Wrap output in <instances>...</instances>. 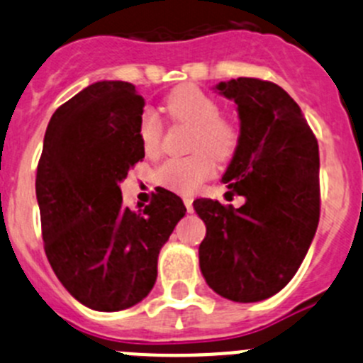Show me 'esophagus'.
Here are the masks:
<instances>
[{"label":"esophagus","instance_id":"34e87169","mask_svg":"<svg viewBox=\"0 0 363 363\" xmlns=\"http://www.w3.org/2000/svg\"><path fill=\"white\" fill-rule=\"evenodd\" d=\"M184 205L188 208V212H193V199L191 196H184Z\"/></svg>","mask_w":363,"mask_h":363}]
</instances>
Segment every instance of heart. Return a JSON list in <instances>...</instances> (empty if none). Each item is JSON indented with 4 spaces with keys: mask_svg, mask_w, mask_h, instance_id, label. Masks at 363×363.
<instances>
[{
    "mask_svg": "<svg viewBox=\"0 0 363 363\" xmlns=\"http://www.w3.org/2000/svg\"><path fill=\"white\" fill-rule=\"evenodd\" d=\"M167 112L177 123L195 128L191 151L196 152L164 161L156 170V182L172 191L193 193L214 174L212 156L219 161L232 158L239 145V130L228 117L219 113L218 100L196 86H181L172 91L167 98ZM137 135L145 155H158L163 126L156 113L145 112L142 116Z\"/></svg>",
    "mask_w": 363,
    "mask_h": 363,
    "instance_id": "1",
    "label": "heart"
}]
</instances>
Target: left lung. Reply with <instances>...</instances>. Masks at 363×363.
<instances>
[{"mask_svg":"<svg viewBox=\"0 0 363 363\" xmlns=\"http://www.w3.org/2000/svg\"><path fill=\"white\" fill-rule=\"evenodd\" d=\"M216 91L237 105L239 145L221 181L242 207L193 202L207 226L200 270L233 302L283 290L306 258L320 221V151L294 98L269 80L239 77Z\"/></svg>","mask_w":363,"mask_h":363,"instance_id":"8db88e82","label":"left lung"}]
</instances>
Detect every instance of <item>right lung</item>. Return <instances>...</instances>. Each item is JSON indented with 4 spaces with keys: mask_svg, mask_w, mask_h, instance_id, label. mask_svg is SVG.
Listing matches in <instances>:
<instances>
[{
    "mask_svg": "<svg viewBox=\"0 0 363 363\" xmlns=\"http://www.w3.org/2000/svg\"><path fill=\"white\" fill-rule=\"evenodd\" d=\"M144 105L133 84H91L52 113L36 168L47 259L73 298L101 313L149 295L160 250L186 214L168 189L138 211L123 205L119 182L145 156Z\"/></svg>",
    "mask_w": 363,
    "mask_h": 363,
    "instance_id": "add662e5",
    "label": "right lung"
}]
</instances>
